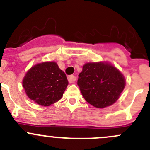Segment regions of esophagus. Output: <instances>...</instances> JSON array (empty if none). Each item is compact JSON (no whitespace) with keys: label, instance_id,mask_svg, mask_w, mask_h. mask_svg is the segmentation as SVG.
Here are the masks:
<instances>
[{"label":"esophagus","instance_id":"esophagus-1","mask_svg":"<svg viewBox=\"0 0 150 150\" xmlns=\"http://www.w3.org/2000/svg\"><path fill=\"white\" fill-rule=\"evenodd\" d=\"M68 81L69 83H74L76 81V77L73 75H69V76H68Z\"/></svg>","mask_w":150,"mask_h":150}]
</instances>
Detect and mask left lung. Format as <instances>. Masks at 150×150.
I'll return each instance as SVG.
<instances>
[{
  "mask_svg": "<svg viewBox=\"0 0 150 150\" xmlns=\"http://www.w3.org/2000/svg\"><path fill=\"white\" fill-rule=\"evenodd\" d=\"M78 76V85L83 97L98 108L117 102L126 83L122 73L107 62L85 64Z\"/></svg>",
  "mask_w": 150,
  "mask_h": 150,
  "instance_id": "obj_1",
  "label": "left lung"
}]
</instances>
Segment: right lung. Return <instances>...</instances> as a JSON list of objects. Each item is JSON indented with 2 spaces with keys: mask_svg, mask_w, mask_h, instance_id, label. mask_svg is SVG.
Returning a JSON list of instances; mask_svg holds the SVG:
<instances>
[{
  "mask_svg": "<svg viewBox=\"0 0 150 150\" xmlns=\"http://www.w3.org/2000/svg\"><path fill=\"white\" fill-rule=\"evenodd\" d=\"M68 83L66 75L55 62L36 64L23 80L28 98L42 106H50L61 100Z\"/></svg>",
  "mask_w": 150,
  "mask_h": 150,
  "instance_id": "add662e5",
  "label": "right lung"
}]
</instances>
